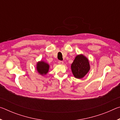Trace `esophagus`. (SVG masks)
Wrapping results in <instances>:
<instances>
[{"label": "esophagus", "mask_w": 120, "mask_h": 120, "mask_svg": "<svg viewBox=\"0 0 120 120\" xmlns=\"http://www.w3.org/2000/svg\"><path fill=\"white\" fill-rule=\"evenodd\" d=\"M58 63H59V64H61V65H62V64H64V61H59L58 62Z\"/></svg>", "instance_id": "34e87169"}]
</instances>
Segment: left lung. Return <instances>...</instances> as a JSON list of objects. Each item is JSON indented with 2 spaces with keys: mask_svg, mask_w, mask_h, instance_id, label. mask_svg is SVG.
Returning a JSON list of instances; mask_svg holds the SVG:
<instances>
[{
  "mask_svg": "<svg viewBox=\"0 0 120 120\" xmlns=\"http://www.w3.org/2000/svg\"><path fill=\"white\" fill-rule=\"evenodd\" d=\"M90 66L88 59L84 54H78L71 65V69L74 76L77 79H82L90 70Z\"/></svg>",
  "mask_w": 120,
  "mask_h": 120,
  "instance_id": "1",
  "label": "left lung"
}]
</instances>
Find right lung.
I'll return each mask as SVG.
<instances>
[{"label":"right lung","mask_w":120,"mask_h":120,"mask_svg":"<svg viewBox=\"0 0 120 120\" xmlns=\"http://www.w3.org/2000/svg\"><path fill=\"white\" fill-rule=\"evenodd\" d=\"M36 68L38 74L42 76H44L47 74L49 71L50 65L48 63L43 60H41L36 63Z\"/></svg>","instance_id":"right-lung-1"}]
</instances>
